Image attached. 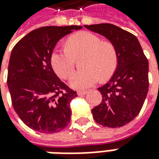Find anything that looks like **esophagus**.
Instances as JSON below:
<instances>
[{
	"label": "esophagus",
	"mask_w": 159,
	"mask_h": 159,
	"mask_svg": "<svg viewBox=\"0 0 159 159\" xmlns=\"http://www.w3.org/2000/svg\"><path fill=\"white\" fill-rule=\"evenodd\" d=\"M87 93V91L86 90H81V91H77V95L78 96H84Z\"/></svg>",
	"instance_id": "esophagus-1"
}]
</instances>
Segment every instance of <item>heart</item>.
<instances>
[{
    "label": "heart",
    "mask_w": 159,
    "mask_h": 159,
    "mask_svg": "<svg viewBox=\"0 0 159 159\" xmlns=\"http://www.w3.org/2000/svg\"><path fill=\"white\" fill-rule=\"evenodd\" d=\"M80 61L82 70L71 77L70 86L75 90H84L112 76L117 66V52L111 43L103 42L95 34L84 31L71 36L67 48L54 50L51 64L54 72L61 79H68L75 70V60Z\"/></svg>",
    "instance_id": "heart-1"
}]
</instances>
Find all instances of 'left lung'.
Listing matches in <instances>:
<instances>
[{"mask_svg":"<svg viewBox=\"0 0 159 159\" xmlns=\"http://www.w3.org/2000/svg\"><path fill=\"white\" fill-rule=\"evenodd\" d=\"M106 37L117 52V68L110 81L98 90L101 103L92 110L97 123L120 128L132 121L143 106L149 89V62L137 38L111 24L84 25Z\"/></svg>","mask_w":159,"mask_h":159,"instance_id":"1","label":"left lung"}]
</instances>
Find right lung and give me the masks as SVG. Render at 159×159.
<instances>
[{"label": "right lung", "instance_id": "right-lung-1", "mask_svg": "<svg viewBox=\"0 0 159 159\" xmlns=\"http://www.w3.org/2000/svg\"><path fill=\"white\" fill-rule=\"evenodd\" d=\"M82 26H45L30 31L10 54L8 87L12 106L23 122L45 134L61 131L70 121L69 103L77 97L55 75L51 55L57 42Z\"/></svg>", "mask_w": 159, "mask_h": 159}]
</instances>
